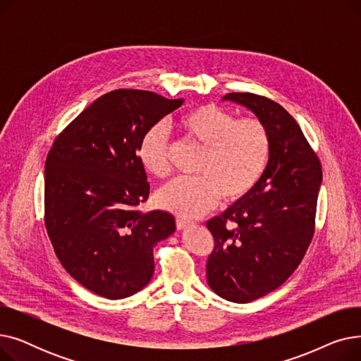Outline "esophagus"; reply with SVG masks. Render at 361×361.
<instances>
[{"instance_id":"obj_1","label":"esophagus","mask_w":361,"mask_h":361,"mask_svg":"<svg viewBox=\"0 0 361 361\" xmlns=\"http://www.w3.org/2000/svg\"><path fill=\"white\" fill-rule=\"evenodd\" d=\"M176 225H177L178 230H183V228H185L187 225H190V221H187L184 218H177L176 219Z\"/></svg>"}]
</instances>
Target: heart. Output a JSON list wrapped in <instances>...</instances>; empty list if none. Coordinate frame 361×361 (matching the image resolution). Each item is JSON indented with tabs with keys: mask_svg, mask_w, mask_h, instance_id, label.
<instances>
[{
	"mask_svg": "<svg viewBox=\"0 0 361 361\" xmlns=\"http://www.w3.org/2000/svg\"><path fill=\"white\" fill-rule=\"evenodd\" d=\"M178 135L202 147L196 178H177L157 193L162 207L183 218L209 212L218 200L247 196L267 171L271 157L268 127L259 118H237L215 104L193 106L176 120ZM139 159L158 178L173 173V143L162 126L149 128L139 145Z\"/></svg>",
	"mask_w": 361,
	"mask_h": 361,
	"instance_id": "b5f03b06",
	"label": "heart"
}]
</instances>
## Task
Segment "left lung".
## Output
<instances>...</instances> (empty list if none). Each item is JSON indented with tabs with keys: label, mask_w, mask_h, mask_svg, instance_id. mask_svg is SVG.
<instances>
[{
	"label": "left lung",
	"mask_w": 361,
	"mask_h": 361,
	"mask_svg": "<svg viewBox=\"0 0 361 361\" xmlns=\"http://www.w3.org/2000/svg\"><path fill=\"white\" fill-rule=\"evenodd\" d=\"M268 127L271 157L253 190L206 222L214 250L209 287L234 302H250L281 287L298 268L316 228L322 164L297 121L275 101L249 92L226 93Z\"/></svg>",
	"instance_id": "1"
}]
</instances>
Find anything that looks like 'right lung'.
<instances>
[{"mask_svg":"<svg viewBox=\"0 0 361 361\" xmlns=\"http://www.w3.org/2000/svg\"><path fill=\"white\" fill-rule=\"evenodd\" d=\"M181 104L116 89L83 109L48 152V237L70 276L101 297L126 298L146 287L155 244L176 231L171 214H140L150 185L137 150L145 133Z\"/></svg>","mask_w":361,"mask_h":361,"instance_id":"right-lung-1","label":"right lung"}]
</instances>
